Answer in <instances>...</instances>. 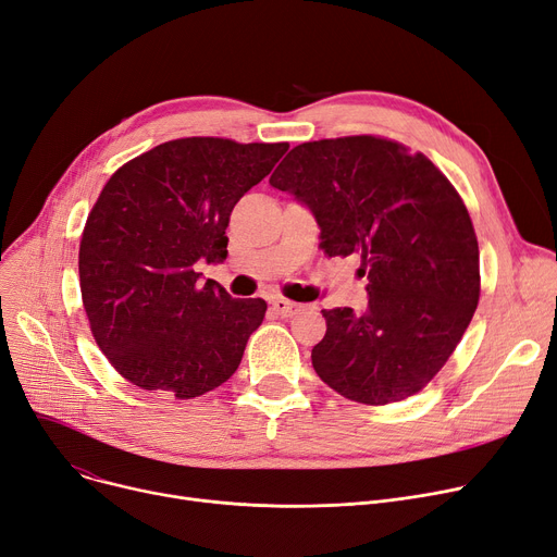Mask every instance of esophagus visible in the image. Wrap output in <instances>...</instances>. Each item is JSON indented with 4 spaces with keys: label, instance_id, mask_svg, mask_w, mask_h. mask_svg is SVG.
I'll return each mask as SVG.
<instances>
[{
    "label": "esophagus",
    "instance_id": "obj_1",
    "mask_svg": "<svg viewBox=\"0 0 557 557\" xmlns=\"http://www.w3.org/2000/svg\"><path fill=\"white\" fill-rule=\"evenodd\" d=\"M271 307H273V311H275L277 315H282V318H294V315L302 309L298 302H290V300L280 298V296L271 298Z\"/></svg>",
    "mask_w": 557,
    "mask_h": 557
}]
</instances>
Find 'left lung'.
Instances as JSON below:
<instances>
[{
	"label": "left lung",
	"mask_w": 557,
	"mask_h": 557,
	"mask_svg": "<svg viewBox=\"0 0 557 557\" xmlns=\"http://www.w3.org/2000/svg\"><path fill=\"white\" fill-rule=\"evenodd\" d=\"M269 183L307 205L330 257L359 255L368 277L363 311H323L315 374L374 406L422 391L451 357L481 294L476 234L451 183L426 156L372 135L300 144Z\"/></svg>",
	"instance_id": "left-lung-1"
}]
</instances>
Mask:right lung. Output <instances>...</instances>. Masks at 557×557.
<instances>
[{
	"label": "right lung",
	"instance_id": "add662e5",
	"mask_svg": "<svg viewBox=\"0 0 557 557\" xmlns=\"http://www.w3.org/2000/svg\"><path fill=\"white\" fill-rule=\"evenodd\" d=\"M286 149L173 139L106 183L83 230L81 294L97 345L131 384L191 399L237 372L267 302L232 298L196 263L225 261L232 208Z\"/></svg>",
	"mask_w": 557,
	"mask_h": 557
}]
</instances>
